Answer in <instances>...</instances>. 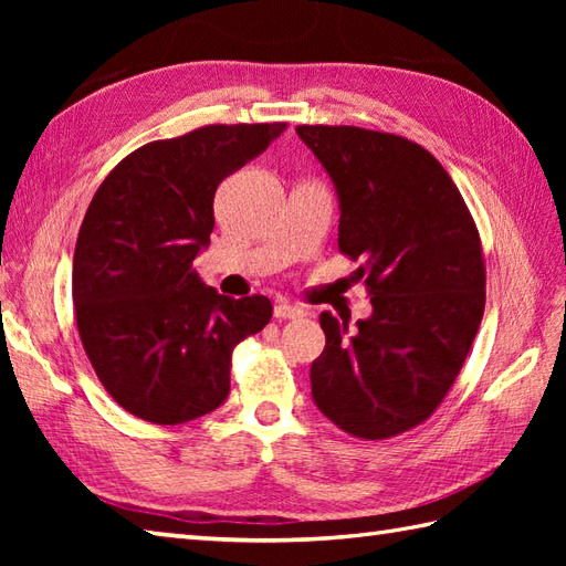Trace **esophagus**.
<instances>
[{
    "label": "esophagus",
    "instance_id": "obj_1",
    "mask_svg": "<svg viewBox=\"0 0 566 566\" xmlns=\"http://www.w3.org/2000/svg\"><path fill=\"white\" fill-rule=\"evenodd\" d=\"M304 316H306V311L302 306H292L286 302H280L274 306V318H280V321H294V318H304Z\"/></svg>",
    "mask_w": 566,
    "mask_h": 566
}]
</instances>
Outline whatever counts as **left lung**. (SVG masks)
<instances>
[{
    "mask_svg": "<svg viewBox=\"0 0 566 566\" xmlns=\"http://www.w3.org/2000/svg\"><path fill=\"white\" fill-rule=\"evenodd\" d=\"M340 199L338 248L359 260L371 316L347 331L321 314L326 347L311 391L359 440L423 423L460 375L486 304L482 240L460 189L403 136L359 126H296Z\"/></svg>",
    "mask_w": 566,
    "mask_h": 566,
    "instance_id": "1",
    "label": "left lung"
}]
</instances>
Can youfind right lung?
<instances>
[{"label": "right lung", "instance_id": "1", "mask_svg": "<svg viewBox=\"0 0 566 566\" xmlns=\"http://www.w3.org/2000/svg\"><path fill=\"white\" fill-rule=\"evenodd\" d=\"M286 124H213L153 140L118 163L80 226L72 302L84 353L112 399L177 426L231 391L233 347L272 318L262 294L223 296L195 258L213 231V195Z\"/></svg>", "mask_w": 566, "mask_h": 566}]
</instances>
